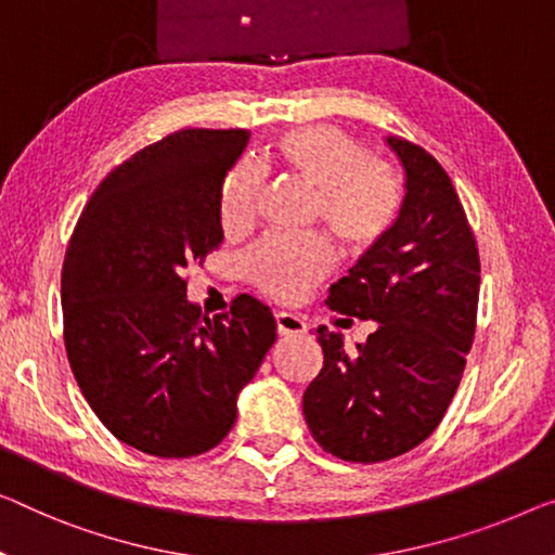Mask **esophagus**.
<instances>
[{"label": "esophagus", "mask_w": 555, "mask_h": 555, "mask_svg": "<svg viewBox=\"0 0 555 555\" xmlns=\"http://www.w3.org/2000/svg\"><path fill=\"white\" fill-rule=\"evenodd\" d=\"M274 324H276L279 336H296V334H304V331H306L304 319L294 317V313H288V311L274 313Z\"/></svg>", "instance_id": "obj_1"}]
</instances>
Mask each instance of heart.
<instances>
[{
	"label": "heart",
	"instance_id": "obj_1",
	"mask_svg": "<svg viewBox=\"0 0 555 555\" xmlns=\"http://www.w3.org/2000/svg\"><path fill=\"white\" fill-rule=\"evenodd\" d=\"M271 162L311 192V217L341 244L346 254L376 249L391 234L403 209L399 169L334 124L288 129L271 144ZM261 177L236 164L221 186V224L238 231L249 224ZM246 276L271 299L299 301L331 269L324 238H267L246 256Z\"/></svg>",
	"mask_w": 555,
	"mask_h": 555
}]
</instances>
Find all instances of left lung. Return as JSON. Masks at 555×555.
I'll return each instance as SVG.
<instances>
[{
	"mask_svg": "<svg viewBox=\"0 0 555 555\" xmlns=\"http://www.w3.org/2000/svg\"><path fill=\"white\" fill-rule=\"evenodd\" d=\"M388 144L406 169L401 217L326 299L344 317L374 319L376 331L349 351L319 326L324 366L304 393L311 436L351 463L396 459L436 431L476 334L481 259L456 189L424 146Z\"/></svg>",
	"mask_w": 555,
	"mask_h": 555,
	"instance_id": "left-lung-1",
	"label": "left lung"
}]
</instances>
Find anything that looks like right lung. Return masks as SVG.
<instances>
[{
	"label": "right lung",
	"mask_w": 555,
	"mask_h": 555,
	"mask_svg": "<svg viewBox=\"0 0 555 555\" xmlns=\"http://www.w3.org/2000/svg\"><path fill=\"white\" fill-rule=\"evenodd\" d=\"M246 129H179L106 173L62 269L64 349L99 421L149 456L224 441L236 396L276 341L271 311L238 294L229 313L186 301V269L224 242L221 186Z\"/></svg>",
	"instance_id": "obj_1"
}]
</instances>
